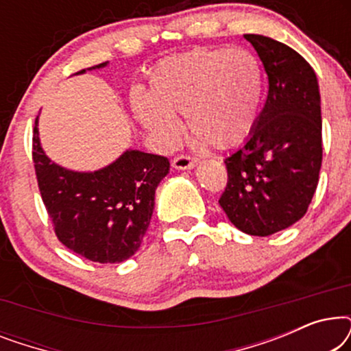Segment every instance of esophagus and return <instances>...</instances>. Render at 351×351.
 Instances as JSON below:
<instances>
[{
    "label": "esophagus",
    "mask_w": 351,
    "mask_h": 351,
    "mask_svg": "<svg viewBox=\"0 0 351 351\" xmlns=\"http://www.w3.org/2000/svg\"><path fill=\"white\" fill-rule=\"evenodd\" d=\"M196 162H198V160H195V158H190L189 155H179V156H176L174 160H172V166H174L176 169H179V171H185V169H193Z\"/></svg>",
    "instance_id": "obj_1"
}]
</instances>
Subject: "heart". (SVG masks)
<instances>
[{"instance_id": "heart-1", "label": "heart", "mask_w": 351, "mask_h": 351, "mask_svg": "<svg viewBox=\"0 0 351 351\" xmlns=\"http://www.w3.org/2000/svg\"><path fill=\"white\" fill-rule=\"evenodd\" d=\"M262 99V69L252 52L201 47L162 60L152 75L148 97L137 95L132 107L162 147L179 141L176 117L185 114L198 145L230 148L256 126Z\"/></svg>"}]
</instances>
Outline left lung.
Segmentation results:
<instances>
[{"mask_svg":"<svg viewBox=\"0 0 351 351\" xmlns=\"http://www.w3.org/2000/svg\"><path fill=\"white\" fill-rule=\"evenodd\" d=\"M268 76L265 107L243 147L227 160L219 204L234 227L252 237L281 232L304 217L323 161L321 95L308 62L292 47L244 35Z\"/></svg>","mask_w":351,"mask_h":351,"instance_id":"left-lung-1","label":"left lung"}]
</instances>
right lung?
Instances as JSON below:
<instances>
[{"label":"right lung","instance_id":"1","mask_svg":"<svg viewBox=\"0 0 351 351\" xmlns=\"http://www.w3.org/2000/svg\"><path fill=\"white\" fill-rule=\"evenodd\" d=\"M33 162L43 203L64 246L99 263L123 262L138 251L155 208L156 186L169 172L167 158L126 150L99 171L65 169L43 152L36 118Z\"/></svg>","mask_w":351,"mask_h":351}]
</instances>
